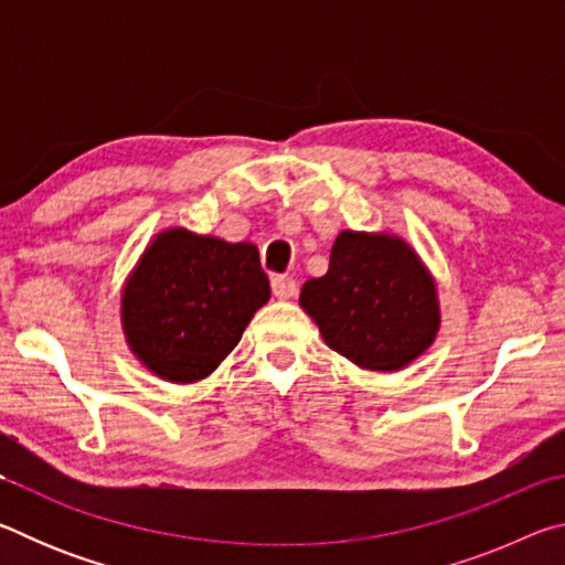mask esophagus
Instances as JSON below:
<instances>
[{
	"label": "esophagus",
	"mask_w": 565,
	"mask_h": 565,
	"mask_svg": "<svg viewBox=\"0 0 565 565\" xmlns=\"http://www.w3.org/2000/svg\"><path fill=\"white\" fill-rule=\"evenodd\" d=\"M271 289L276 299H294L296 291H299V284H296L291 276H274Z\"/></svg>",
	"instance_id": "34e87169"
}]
</instances>
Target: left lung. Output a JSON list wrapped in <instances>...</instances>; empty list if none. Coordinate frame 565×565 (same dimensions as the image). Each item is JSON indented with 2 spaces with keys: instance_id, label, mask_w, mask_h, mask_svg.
Masks as SVG:
<instances>
[{
  "instance_id": "1",
  "label": "left lung",
  "mask_w": 565,
  "mask_h": 565,
  "mask_svg": "<svg viewBox=\"0 0 565 565\" xmlns=\"http://www.w3.org/2000/svg\"><path fill=\"white\" fill-rule=\"evenodd\" d=\"M301 309L327 347L359 369H406L441 329L434 274L404 236L343 228L329 271L303 284Z\"/></svg>"
}]
</instances>
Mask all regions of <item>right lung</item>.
Here are the masks:
<instances>
[{"instance_id":"1","label":"right lung","mask_w":565,"mask_h":565,"mask_svg":"<svg viewBox=\"0 0 565 565\" xmlns=\"http://www.w3.org/2000/svg\"><path fill=\"white\" fill-rule=\"evenodd\" d=\"M269 299L254 244L169 226L124 281L119 321L141 366L169 384H196L222 366Z\"/></svg>"}]
</instances>
